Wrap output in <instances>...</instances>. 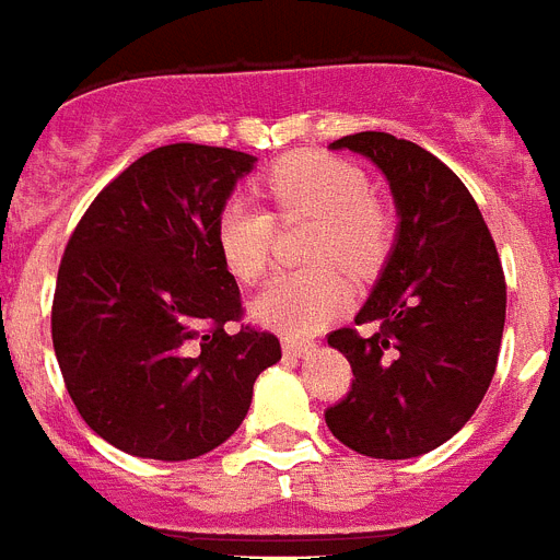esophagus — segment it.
Masks as SVG:
<instances>
[{"label": "esophagus", "mask_w": 560, "mask_h": 560, "mask_svg": "<svg viewBox=\"0 0 560 560\" xmlns=\"http://www.w3.org/2000/svg\"><path fill=\"white\" fill-rule=\"evenodd\" d=\"M281 348H284V353L304 357V353L313 351V342H307V339H295V336H284V339H281Z\"/></svg>", "instance_id": "1"}]
</instances>
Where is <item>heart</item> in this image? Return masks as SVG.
<instances>
[{
  "instance_id": "heart-1",
  "label": "heart",
  "mask_w": 560,
  "mask_h": 560,
  "mask_svg": "<svg viewBox=\"0 0 560 560\" xmlns=\"http://www.w3.org/2000/svg\"><path fill=\"white\" fill-rule=\"evenodd\" d=\"M265 192L281 215H316L304 256L336 258L362 272L380 265L388 247V218L374 203L365 172L322 152L290 154L267 172ZM215 244L226 270L256 281L270 265L272 215L247 198H230L215 215ZM348 302V284L334 265H313L272 276L253 302L256 319L288 334H313Z\"/></svg>"
}]
</instances>
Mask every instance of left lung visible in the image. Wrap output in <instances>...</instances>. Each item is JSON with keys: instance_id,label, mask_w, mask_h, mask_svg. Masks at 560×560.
I'll list each match as a JSON object with an SVG mask.
<instances>
[{"instance_id": "obj_1", "label": "left lung", "mask_w": 560, "mask_h": 560, "mask_svg": "<svg viewBox=\"0 0 560 560\" xmlns=\"http://www.w3.org/2000/svg\"><path fill=\"white\" fill-rule=\"evenodd\" d=\"M383 172L397 207V238L357 325L327 345L353 368L327 429L376 460L420 457L469 422L501 353L506 281L480 209L443 161L411 140L359 131L334 140Z\"/></svg>"}]
</instances>
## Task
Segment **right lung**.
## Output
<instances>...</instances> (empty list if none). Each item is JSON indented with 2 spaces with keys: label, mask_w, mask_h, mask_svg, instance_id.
Wrapping results in <instances>:
<instances>
[{
  "label": "right lung",
  "mask_w": 560,
  "mask_h": 560,
  "mask_svg": "<svg viewBox=\"0 0 560 560\" xmlns=\"http://www.w3.org/2000/svg\"><path fill=\"white\" fill-rule=\"evenodd\" d=\"M256 158L172 143L91 201L59 261L51 336L77 411L115 448L192 460L233 438L279 339L241 319L215 215Z\"/></svg>",
  "instance_id": "right-lung-1"
}]
</instances>
